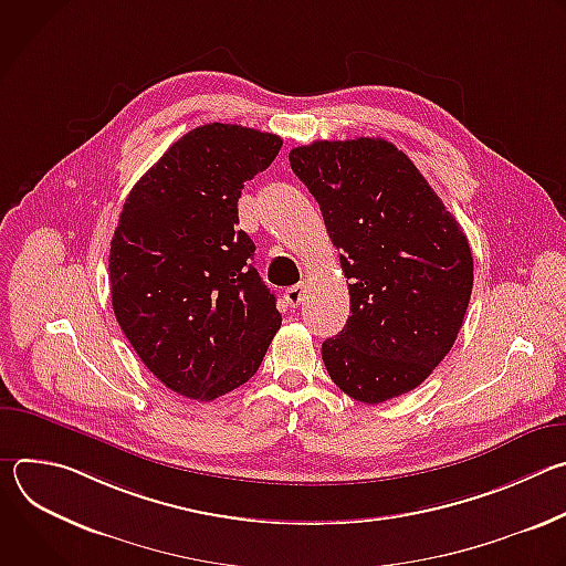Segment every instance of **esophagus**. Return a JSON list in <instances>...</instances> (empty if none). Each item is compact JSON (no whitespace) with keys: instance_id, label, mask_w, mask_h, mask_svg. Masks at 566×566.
<instances>
[{"instance_id":"34e87169","label":"esophagus","mask_w":566,"mask_h":566,"mask_svg":"<svg viewBox=\"0 0 566 566\" xmlns=\"http://www.w3.org/2000/svg\"><path fill=\"white\" fill-rule=\"evenodd\" d=\"M304 295H306V284H295V286L286 289L284 300H286V304H289V306H293V308H295V306L304 300Z\"/></svg>"}]
</instances>
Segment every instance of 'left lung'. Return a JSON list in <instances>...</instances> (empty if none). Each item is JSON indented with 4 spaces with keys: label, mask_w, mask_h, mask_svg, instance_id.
Returning <instances> with one entry per match:
<instances>
[{
    "label": "left lung",
    "mask_w": 566,
    "mask_h": 566,
    "mask_svg": "<svg viewBox=\"0 0 566 566\" xmlns=\"http://www.w3.org/2000/svg\"><path fill=\"white\" fill-rule=\"evenodd\" d=\"M340 249L349 319L322 343L332 380L360 402L419 387L452 349L472 293L457 219L385 138L315 140L289 154Z\"/></svg>",
    "instance_id": "1"
}]
</instances>
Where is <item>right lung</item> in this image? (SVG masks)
Instances as JSON below:
<instances>
[{
    "label": "right lung",
    "instance_id": "add662e5",
    "mask_svg": "<svg viewBox=\"0 0 566 566\" xmlns=\"http://www.w3.org/2000/svg\"><path fill=\"white\" fill-rule=\"evenodd\" d=\"M280 147L275 134L201 125L125 199L109 249L114 313L145 367L186 398L244 385L282 325L253 266V239L234 228L244 184Z\"/></svg>",
    "mask_w": 566,
    "mask_h": 566
}]
</instances>
